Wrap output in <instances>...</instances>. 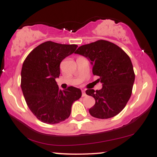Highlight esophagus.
I'll return each mask as SVG.
<instances>
[{
	"instance_id": "esophagus-1",
	"label": "esophagus",
	"mask_w": 157,
	"mask_h": 157,
	"mask_svg": "<svg viewBox=\"0 0 157 157\" xmlns=\"http://www.w3.org/2000/svg\"><path fill=\"white\" fill-rule=\"evenodd\" d=\"M86 94L85 92V91H82V97H86Z\"/></svg>"
}]
</instances>
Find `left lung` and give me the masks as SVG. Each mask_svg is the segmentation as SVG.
<instances>
[{"mask_svg": "<svg viewBox=\"0 0 157 157\" xmlns=\"http://www.w3.org/2000/svg\"><path fill=\"white\" fill-rule=\"evenodd\" d=\"M75 53L91 61L93 75L98 76L97 80L102 84L100 90H86V94L95 100L90 114L98 119L116 116L132 94L135 74L129 56L117 45L104 40L82 45Z\"/></svg>", "mask_w": 157, "mask_h": 157, "instance_id": "8db88e82", "label": "left lung"}]
</instances>
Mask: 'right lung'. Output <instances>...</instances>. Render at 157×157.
Masks as SVG:
<instances>
[{"label":"right lung","mask_w":157,"mask_h":157,"mask_svg":"<svg viewBox=\"0 0 157 157\" xmlns=\"http://www.w3.org/2000/svg\"><path fill=\"white\" fill-rule=\"evenodd\" d=\"M77 47L46 41L34 48L23 62L21 82L23 96L33 114L44 123L57 124L68 119L73 102L82 96L81 90L73 86L59 89L55 81L60 76L61 61Z\"/></svg>","instance_id":"right-lung-1"}]
</instances>
